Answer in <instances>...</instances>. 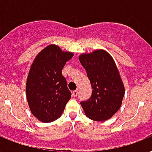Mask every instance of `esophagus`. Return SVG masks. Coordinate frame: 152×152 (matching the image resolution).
Returning a JSON list of instances; mask_svg holds the SVG:
<instances>
[{
	"instance_id": "obj_1",
	"label": "esophagus",
	"mask_w": 152,
	"mask_h": 152,
	"mask_svg": "<svg viewBox=\"0 0 152 152\" xmlns=\"http://www.w3.org/2000/svg\"><path fill=\"white\" fill-rule=\"evenodd\" d=\"M72 95L74 97H77V95H78V90H75V91H73Z\"/></svg>"
}]
</instances>
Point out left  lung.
I'll return each instance as SVG.
<instances>
[{"mask_svg": "<svg viewBox=\"0 0 152 152\" xmlns=\"http://www.w3.org/2000/svg\"><path fill=\"white\" fill-rule=\"evenodd\" d=\"M79 61L86 70L92 86V95L81 102L89 119L104 121L118 111L124 95V88L114 60L105 50H97L83 54Z\"/></svg>", "mask_w": 152, "mask_h": 152, "instance_id": "left-lung-1", "label": "left lung"}]
</instances>
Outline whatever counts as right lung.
<instances>
[{
	"label": "right lung",
	"instance_id": "1",
	"mask_svg": "<svg viewBox=\"0 0 152 152\" xmlns=\"http://www.w3.org/2000/svg\"><path fill=\"white\" fill-rule=\"evenodd\" d=\"M73 56L50 45L39 53L31 65L26 84L27 100L31 113L42 122L59 118L71 98L62 70Z\"/></svg>",
	"mask_w": 152,
	"mask_h": 152
}]
</instances>
